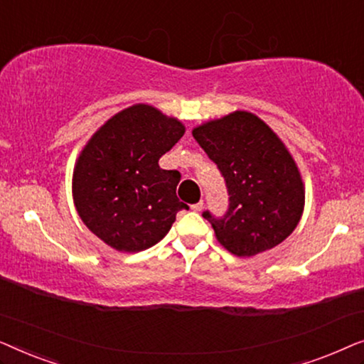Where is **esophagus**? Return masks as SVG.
Listing matches in <instances>:
<instances>
[{
	"label": "esophagus",
	"mask_w": 364,
	"mask_h": 364,
	"mask_svg": "<svg viewBox=\"0 0 364 364\" xmlns=\"http://www.w3.org/2000/svg\"><path fill=\"white\" fill-rule=\"evenodd\" d=\"M193 212H202V208H203V202L200 200V202H197V203H193V205L191 207Z\"/></svg>",
	"instance_id": "obj_1"
}]
</instances>
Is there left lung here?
<instances>
[{"mask_svg":"<svg viewBox=\"0 0 364 364\" xmlns=\"http://www.w3.org/2000/svg\"><path fill=\"white\" fill-rule=\"evenodd\" d=\"M192 136L220 168L230 196L222 218L203 212L218 243L245 258L280 245L305 208L300 168L282 139L248 111L203 122Z\"/></svg>","mask_w":364,"mask_h":364,"instance_id":"8db88e82","label":"left lung"}]
</instances>
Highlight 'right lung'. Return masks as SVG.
I'll list each match as a JSON object with an SVG mask.
<instances>
[{
    "mask_svg": "<svg viewBox=\"0 0 364 364\" xmlns=\"http://www.w3.org/2000/svg\"><path fill=\"white\" fill-rule=\"evenodd\" d=\"M186 126L149 104L107 119L82 147L73 172V200L94 235L117 252L136 253L161 242L188 208L176 196L181 173L159 159Z\"/></svg>",
    "mask_w": 364,
    "mask_h": 364,
    "instance_id": "1",
    "label": "right lung"
}]
</instances>
